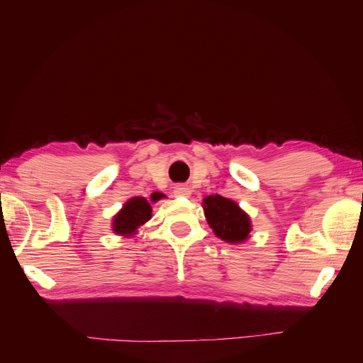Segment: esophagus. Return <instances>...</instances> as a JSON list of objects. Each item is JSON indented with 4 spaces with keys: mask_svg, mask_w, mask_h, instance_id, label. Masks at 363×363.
I'll list each match as a JSON object with an SVG mask.
<instances>
[{
    "mask_svg": "<svg viewBox=\"0 0 363 363\" xmlns=\"http://www.w3.org/2000/svg\"><path fill=\"white\" fill-rule=\"evenodd\" d=\"M191 189L188 188V186H184V184H177L174 188V195L175 196H182V199H189L191 196Z\"/></svg>",
    "mask_w": 363,
    "mask_h": 363,
    "instance_id": "obj_1",
    "label": "esophagus"
}]
</instances>
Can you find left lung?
Masks as SVG:
<instances>
[{
  "mask_svg": "<svg viewBox=\"0 0 363 363\" xmlns=\"http://www.w3.org/2000/svg\"><path fill=\"white\" fill-rule=\"evenodd\" d=\"M204 216L213 233L227 244H242L252 230L247 212L233 200L221 195H208L203 200Z\"/></svg>",
  "mask_w": 363,
  "mask_h": 363,
  "instance_id": "left-lung-1",
  "label": "left lung"
}]
</instances>
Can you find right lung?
Here are the masks:
<instances>
[{
	"label": "right lung",
	"mask_w": 363,
	"mask_h": 363,
	"mask_svg": "<svg viewBox=\"0 0 363 363\" xmlns=\"http://www.w3.org/2000/svg\"><path fill=\"white\" fill-rule=\"evenodd\" d=\"M163 194H151L150 201L144 196H133L112 219V230L118 236L131 238L138 233V230L151 219V203H157L163 199Z\"/></svg>",
	"instance_id": "right-lung-1"
}]
</instances>
